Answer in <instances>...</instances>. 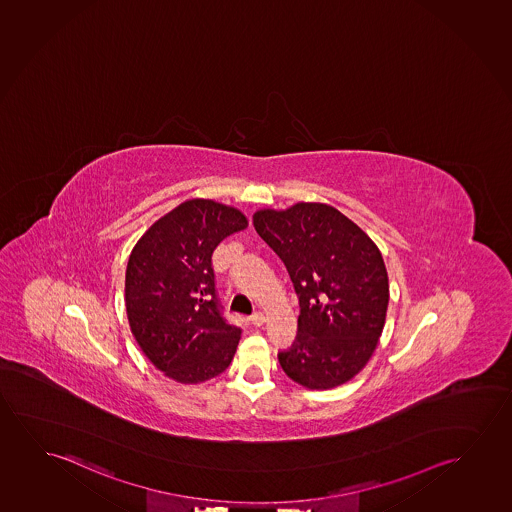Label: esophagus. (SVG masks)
<instances>
[{
  "label": "esophagus",
  "mask_w": 512,
  "mask_h": 512,
  "mask_svg": "<svg viewBox=\"0 0 512 512\" xmlns=\"http://www.w3.org/2000/svg\"><path fill=\"white\" fill-rule=\"evenodd\" d=\"M250 322H252L253 326L255 327L264 326L266 317H264V315H262L260 312L253 313L252 317H250Z\"/></svg>",
  "instance_id": "obj_1"
}]
</instances>
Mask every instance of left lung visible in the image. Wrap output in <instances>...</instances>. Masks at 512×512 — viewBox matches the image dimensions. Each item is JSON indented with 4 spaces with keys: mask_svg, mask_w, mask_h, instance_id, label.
I'll return each instance as SVG.
<instances>
[{
    "mask_svg": "<svg viewBox=\"0 0 512 512\" xmlns=\"http://www.w3.org/2000/svg\"><path fill=\"white\" fill-rule=\"evenodd\" d=\"M253 227L282 259L299 297L296 340L278 354L283 371L317 391L349 382L370 361L386 322L382 253L356 223L319 202L260 209Z\"/></svg>",
    "mask_w": 512,
    "mask_h": 512,
    "instance_id": "8db88e82",
    "label": "left lung"
}]
</instances>
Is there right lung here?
I'll use <instances>...</instances> for the list:
<instances>
[{"label": "right lung", "instance_id": "1", "mask_svg": "<svg viewBox=\"0 0 512 512\" xmlns=\"http://www.w3.org/2000/svg\"><path fill=\"white\" fill-rule=\"evenodd\" d=\"M248 227L236 208L186 200L153 223L126 266L130 329L165 377L199 384L229 368L241 329L230 326L216 296L213 252Z\"/></svg>", "mask_w": 512, "mask_h": 512}]
</instances>
